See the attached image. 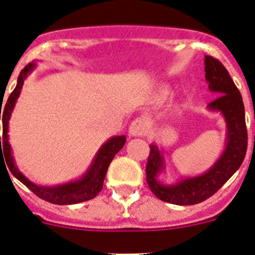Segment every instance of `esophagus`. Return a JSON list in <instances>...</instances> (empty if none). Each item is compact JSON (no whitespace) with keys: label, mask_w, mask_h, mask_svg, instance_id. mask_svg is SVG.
Instances as JSON below:
<instances>
[{"label":"esophagus","mask_w":255,"mask_h":255,"mask_svg":"<svg viewBox=\"0 0 255 255\" xmlns=\"http://www.w3.org/2000/svg\"><path fill=\"white\" fill-rule=\"evenodd\" d=\"M148 131V125L143 119H135L129 128V134L131 136H144Z\"/></svg>","instance_id":"1"}]
</instances>
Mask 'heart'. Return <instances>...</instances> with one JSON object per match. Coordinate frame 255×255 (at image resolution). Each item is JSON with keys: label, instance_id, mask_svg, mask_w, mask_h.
<instances>
[{"label": "heart", "instance_id": "b5f03b06", "mask_svg": "<svg viewBox=\"0 0 255 255\" xmlns=\"http://www.w3.org/2000/svg\"><path fill=\"white\" fill-rule=\"evenodd\" d=\"M170 96H171V92L168 91V89H161V91L158 92L157 98H158V101H166L170 98Z\"/></svg>", "mask_w": 255, "mask_h": 255}]
</instances>
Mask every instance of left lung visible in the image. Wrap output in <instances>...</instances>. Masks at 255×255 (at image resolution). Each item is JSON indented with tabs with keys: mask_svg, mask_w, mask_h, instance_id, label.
<instances>
[{
	"mask_svg": "<svg viewBox=\"0 0 255 255\" xmlns=\"http://www.w3.org/2000/svg\"><path fill=\"white\" fill-rule=\"evenodd\" d=\"M204 65L209 91L218 96L209 103L208 108L211 111L221 112L227 125L224 153L203 175L182 179L173 185H164L158 181L164 159L155 144L149 145L150 152L145 168L148 185L158 199L177 206L198 204L212 197L239 170L247 154L248 132L242 94L226 67L217 58L206 56Z\"/></svg>",
	"mask_w": 255,
	"mask_h": 255,
	"instance_id": "8db88e82",
	"label": "left lung"
}]
</instances>
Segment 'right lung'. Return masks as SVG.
I'll return each instance as SVG.
<instances>
[{
  "mask_svg": "<svg viewBox=\"0 0 255 255\" xmlns=\"http://www.w3.org/2000/svg\"><path fill=\"white\" fill-rule=\"evenodd\" d=\"M35 67L34 62L26 65L24 69L20 71L19 78H17V84L10 97L7 98V102L3 107H0V120H2V135H0V161L1 158L4 159L6 166L11 171L13 176L16 177L19 181H21L29 190H31L37 197L40 199L49 202L53 204H60V206H66V204H76L82 203L85 200L93 199L97 194L102 190L103 180L107 173L108 166L112 162L116 153L120 152L121 148L126 141L125 135H119V136H112L103 144L101 149L97 152L91 167L88 168L84 176L76 181H70L67 184L57 186H39L30 180L26 179L15 166V162L11 153V145L8 143V120L11 117L13 107L16 100L19 98L20 92H21L24 80L28 76L29 73L33 71Z\"/></svg>",
  "mask_w": 255,
  "mask_h": 255,
  "instance_id": "add662e5",
  "label": "right lung"
}]
</instances>
